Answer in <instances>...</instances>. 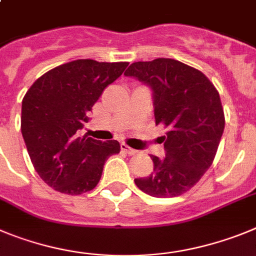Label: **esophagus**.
<instances>
[{
  "instance_id": "esophagus-1",
  "label": "esophagus",
  "mask_w": 256,
  "mask_h": 256,
  "mask_svg": "<svg viewBox=\"0 0 256 256\" xmlns=\"http://www.w3.org/2000/svg\"><path fill=\"white\" fill-rule=\"evenodd\" d=\"M121 149H122L125 153L130 154V156H134V154L136 153V150H135V149L130 148V146H128V145H126V144H121Z\"/></svg>"
}]
</instances>
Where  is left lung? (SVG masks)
Here are the masks:
<instances>
[{
    "label": "left lung",
    "instance_id": "8db88e82",
    "mask_svg": "<svg viewBox=\"0 0 256 256\" xmlns=\"http://www.w3.org/2000/svg\"><path fill=\"white\" fill-rule=\"evenodd\" d=\"M153 92L156 125L166 128L164 158L150 156L152 174L135 178L145 194L174 198L208 171L224 130L220 93L196 68L172 58L134 62L125 71Z\"/></svg>",
    "mask_w": 256,
    "mask_h": 256
}]
</instances>
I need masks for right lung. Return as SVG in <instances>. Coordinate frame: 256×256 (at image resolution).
<instances>
[{
  "mask_svg": "<svg viewBox=\"0 0 256 256\" xmlns=\"http://www.w3.org/2000/svg\"><path fill=\"white\" fill-rule=\"evenodd\" d=\"M128 62L76 60L36 79L22 104V134L40 178L62 194L80 195L100 182L106 160L120 153L117 140L79 136L102 92Z\"/></svg>",
  "mask_w": 256,
  "mask_h": 256,
  "instance_id": "obj_1",
  "label": "right lung"
}]
</instances>
